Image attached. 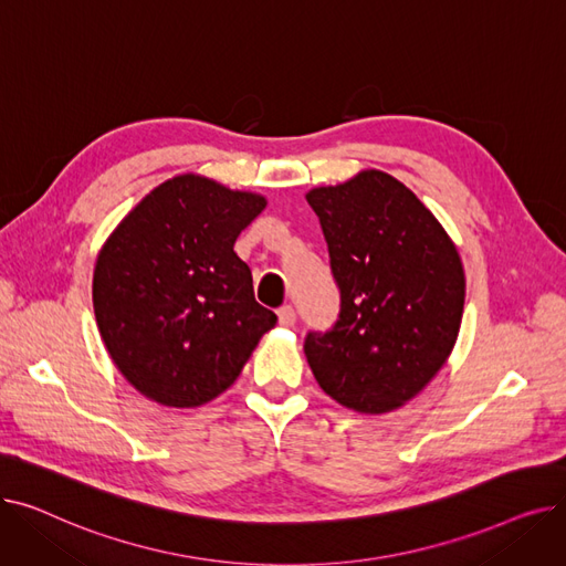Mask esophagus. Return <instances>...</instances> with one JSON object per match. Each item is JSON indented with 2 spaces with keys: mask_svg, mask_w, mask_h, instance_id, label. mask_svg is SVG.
I'll use <instances>...</instances> for the list:
<instances>
[{
  "mask_svg": "<svg viewBox=\"0 0 566 566\" xmlns=\"http://www.w3.org/2000/svg\"><path fill=\"white\" fill-rule=\"evenodd\" d=\"M277 321H280L282 328H291V325L295 323V312H293V307H291V305L280 307V312H277Z\"/></svg>",
  "mask_w": 566,
  "mask_h": 566,
  "instance_id": "1",
  "label": "esophagus"
}]
</instances>
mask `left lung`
<instances>
[{
  "label": "left lung",
  "instance_id": "obj_1",
  "mask_svg": "<svg viewBox=\"0 0 566 566\" xmlns=\"http://www.w3.org/2000/svg\"><path fill=\"white\" fill-rule=\"evenodd\" d=\"M305 197L342 293L335 328L305 339L310 369L337 403L392 412L427 388L457 344L465 303L459 250L415 192L380 169Z\"/></svg>",
  "mask_w": 566,
  "mask_h": 566
}]
</instances>
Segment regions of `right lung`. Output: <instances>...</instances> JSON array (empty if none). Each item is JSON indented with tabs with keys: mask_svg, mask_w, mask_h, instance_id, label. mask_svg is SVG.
<instances>
[{
	"mask_svg": "<svg viewBox=\"0 0 566 566\" xmlns=\"http://www.w3.org/2000/svg\"><path fill=\"white\" fill-rule=\"evenodd\" d=\"M265 197L178 174L116 224L94 268V314L133 388L160 406L197 408L241 376L277 316L254 301L233 243Z\"/></svg>",
	"mask_w": 566,
	"mask_h": 566,
	"instance_id": "1",
	"label": "right lung"
}]
</instances>
